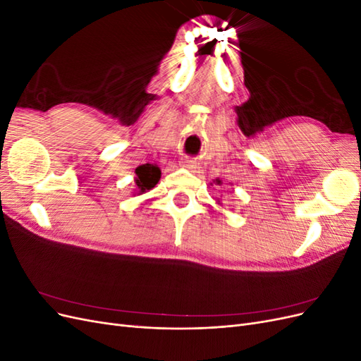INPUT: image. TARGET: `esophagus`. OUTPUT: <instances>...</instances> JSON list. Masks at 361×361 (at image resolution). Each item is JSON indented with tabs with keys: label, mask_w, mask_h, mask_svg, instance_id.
I'll use <instances>...</instances> for the list:
<instances>
[{
	"label": "esophagus",
	"mask_w": 361,
	"mask_h": 361,
	"mask_svg": "<svg viewBox=\"0 0 361 361\" xmlns=\"http://www.w3.org/2000/svg\"><path fill=\"white\" fill-rule=\"evenodd\" d=\"M180 166L183 169H187V170H194L195 169V162L191 161V159H182L180 161Z\"/></svg>",
	"instance_id": "1"
}]
</instances>
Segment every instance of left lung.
<instances>
[{
    "label": "left lung",
    "instance_id": "1",
    "mask_svg": "<svg viewBox=\"0 0 361 361\" xmlns=\"http://www.w3.org/2000/svg\"><path fill=\"white\" fill-rule=\"evenodd\" d=\"M214 182H215V185H221V180H220V179H215ZM211 185H212V183H211ZM216 203H218V204H221V202H220V200H218Z\"/></svg>",
    "mask_w": 361,
    "mask_h": 361
}]
</instances>
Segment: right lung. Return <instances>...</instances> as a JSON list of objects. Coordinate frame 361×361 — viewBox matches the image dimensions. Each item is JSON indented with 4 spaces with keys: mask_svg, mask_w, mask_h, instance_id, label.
Masks as SVG:
<instances>
[{
    "mask_svg": "<svg viewBox=\"0 0 361 361\" xmlns=\"http://www.w3.org/2000/svg\"><path fill=\"white\" fill-rule=\"evenodd\" d=\"M161 179V169L155 164H143L135 169L137 195L150 191Z\"/></svg>",
    "mask_w": 361,
    "mask_h": 361,
    "instance_id": "right-lung-1",
    "label": "right lung"
}]
</instances>
